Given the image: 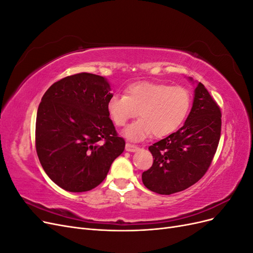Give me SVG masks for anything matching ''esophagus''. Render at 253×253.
<instances>
[{"label": "esophagus", "instance_id": "obj_1", "mask_svg": "<svg viewBox=\"0 0 253 253\" xmlns=\"http://www.w3.org/2000/svg\"><path fill=\"white\" fill-rule=\"evenodd\" d=\"M126 150L127 152H136V151L139 150V148H138V145H136V144L126 143Z\"/></svg>", "mask_w": 253, "mask_h": 253}]
</instances>
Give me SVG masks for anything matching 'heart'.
Returning a JSON list of instances; mask_svg holds the SVG:
<instances>
[{"label":"heart","mask_w":253,"mask_h":253,"mask_svg":"<svg viewBox=\"0 0 253 253\" xmlns=\"http://www.w3.org/2000/svg\"><path fill=\"white\" fill-rule=\"evenodd\" d=\"M191 106L190 91L180 85L164 82H137L124 95H113L106 104L111 119L117 126L141 117L126 129L129 140H141L152 133L164 137L173 133L186 119Z\"/></svg>","instance_id":"obj_1"}]
</instances>
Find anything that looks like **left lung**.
Listing matches in <instances>:
<instances>
[{
	"label": "left lung",
	"instance_id": "obj_1",
	"mask_svg": "<svg viewBox=\"0 0 253 253\" xmlns=\"http://www.w3.org/2000/svg\"><path fill=\"white\" fill-rule=\"evenodd\" d=\"M193 81L192 78H190ZM221 114L204 84L197 83L193 105L177 132L150 145L154 162L142 173L143 185L170 195L186 190L208 171L220 138Z\"/></svg>",
	"mask_w": 253,
	"mask_h": 253
}]
</instances>
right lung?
I'll return each mask as SVG.
<instances>
[{"mask_svg":"<svg viewBox=\"0 0 253 253\" xmlns=\"http://www.w3.org/2000/svg\"><path fill=\"white\" fill-rule=\"evenodd\" d=\"M111 85L80 73L55 82L41 99L36 150L48 177L70 192H85L104 180L126 147L109 117Z\"/></svg>","mask_w":253,"mask_h":253,"instance_id":"1","label":"right lung"}]
</instances>
